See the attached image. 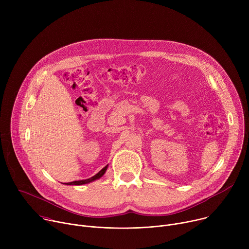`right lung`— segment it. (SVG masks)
<instances>
[{"mask_svg":"<svg viewBox=\"0 0 249 249\" xmlns=\"http://www.w3.org/2000/svg\"><path fill=\"white\" fill-rule=\"evenodd\" d=\"M107 166L106 165L105 167H103L99 172H97L95 175H93L92 177H90V178H88V179H85V180H78V181H73V182H69V183H65L66 185H83V184H88L89 182H92L94 180H97L99 179L100 177L103 176V174L105 173L106 169H107Z\"/></svg>","mask_w":249,"mask_h":249,"instance_id":"add662e5","label":"right lung"}]
</instances>
